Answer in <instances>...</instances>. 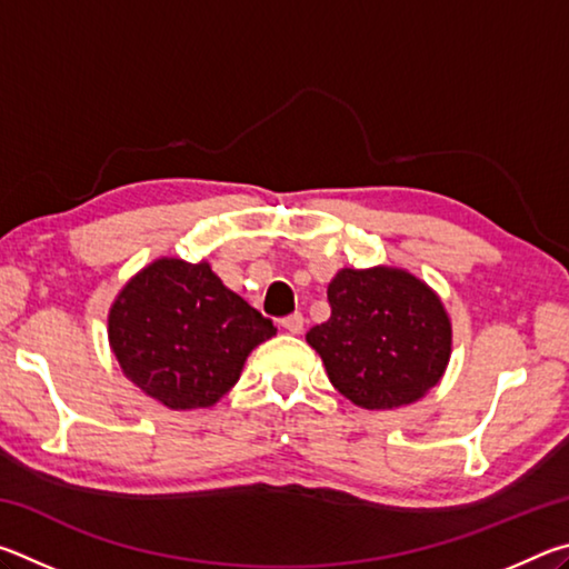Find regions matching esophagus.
<instances>
[{
  "instance_id": "esophagus-1",
  "label": "esophagus",
  "mask_w": 569,
  "mask_h": 569,
  "mask_svg": "<svg viewBox=\"0 0 569 569\" xmlns=\"http://www.w3.org/2000/svg\"><path fill=\"white\" fill-rule=\"evenodd\" d=\"M281 326H283L288 333H301L303 331V316L298 313V311L291 313V316H286V319L281 321Z\"/></svg>"
}]
</instances>
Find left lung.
<instances>
[{"instance_id":"obj_1","label":"left lung","mask_w":569,"mask_h":569,"mask_svg":"<svg viewBox=\"0 0 569 569\" xmlns=\"http://www.w3.org/2000/svg\"><path fill=\"white\" fill-rule=\"evenodd\" d=\"M331 319L306 341L361 409H397L437 387L451 353L441 298L401 268H343L329 283Z\"/></svg>"}]
</instances>
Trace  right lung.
<instances>
[{
	"instance_id": "add662e5",
	"label": "right lung",
	"mask_w": 569,
	"mask_h": 569,
	"mask_svg": "<svg viewBox=\"0 0 569 569\" xmlns=\"http://www.w3.org/2000/svg\"><path fill=\"white\" fill-rule=\"evenodd\" d=\"M276 326L210 263L160 258L130 278L108 316L110 349L134 387L168 409H206L240 379Z\"/></svg>"
}]
</instances>
